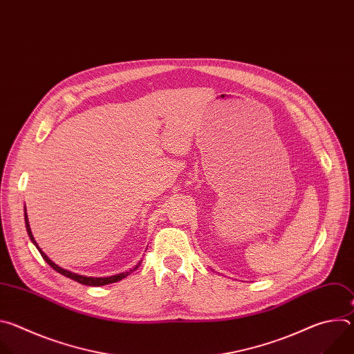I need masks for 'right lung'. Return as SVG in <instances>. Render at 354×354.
Returning <instances> with one entry per match:
<instances>
[{"label": "right lung", "mask_w": 354, "mask_h": 354, "mask_svg": "<svg viewBox=\"0 0 354 354\" xmlns=\"http://www.w3.org/2000/svg\"><path fill=\"white\" fill-rule=\"evenodd\" d=\"M25 225H26V231H28V234H29V238H30V241L35 243V246L37 248V250L40 252V255H41V258L52 266L56 272H59L60 274H63V276H66V277H68V279H73V280H75V281H78V283H81V284H85V286H96V287H99V286H105V284H111V283H116V281H119V280H122V279H124V277H127L133 270H137L138 268H140V265H141V262H138L133 269H130L129 272H124V273H119V274H115V276H109V277H88V276H82V274H77V273H73V272H70V270H66V269H63V268H60L59 265H56L55 262H52L50 261L48 258H47V255L44 254V252L39 248V245L36 243V241H35V238H33V235H32V231H30V227H29V221H28V214H26V207H25Z\"/></svg>", "instance_id": "obj_1"}]
</instances>
